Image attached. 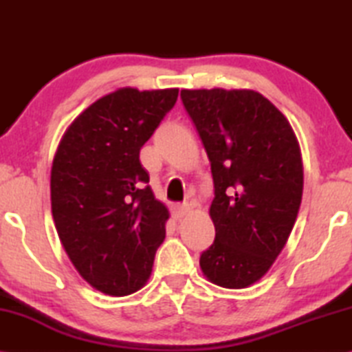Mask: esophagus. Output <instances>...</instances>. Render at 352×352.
I'll return each mask as SVG.
<instances>
[{
    "label": "esophagus",
    "instance_id": "esophagus-1",
    "mask_svg": "<svg viewBox=\"0 0 352 352\" xmlns=\"http://www.w3.org/2000/svg\"><path fill=\"white\" fill-rule=\"evenodd\" d=\"M190 211V208L188 204H177V205H172V216H174L177 220L183 219L184 216H188Z\"/></svg>",
    "mask_w": 352,
    "mask_h": 352
}]
</instances>
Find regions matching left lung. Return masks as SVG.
Returning <instances> with one entry per match:
<instances>
[{"label": "left lung", "instance_id": "1", "mask_svg": "<svg viewBox=\"0 0 352 352\" xmlns=\"http://www.w3.org/2000/svg\"><path fill=\"white\" fill-rule=\"evenodd\" d=\"M211 163L216 239L200 256L211 283L243 289L265 275L302 197L300 146L285 116L253 90H182Z\"/></svg>", "mask_w": 352, "mask_h": 352}]
</instances>
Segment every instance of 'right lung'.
<instances>
[{
    "label": "right lung",
    "mask_w": 352,
    "mask_h": 352,
    "mask_svg": "<svg viewBox=\"0 0 352 352\" xmlns=\"http://www.w3.org/2000/svg\"><path fill=\"white\" fill-rule=\"evenodd\" d=\"M178 88H119L77 116L51 169V208L80 276L107 295L140 290L164 241L168 208L153 197L140 151L174 109Z\"/></svg>",
    "instance_id": "right-lung-1"
}]
</instances>
